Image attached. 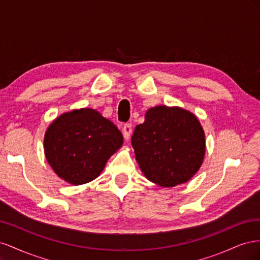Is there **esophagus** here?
Wrapping results in <instances>:
<instances>
[{
  "mask_svg": "<svg viewBox=\"0 0 260 260\" xmlns=\"http://www.w3.org/2000/svg\"><path fill=\"white\" fill-rule=\"evenodd\" d=\"M131 132H132V124L124 123V125L122 127V133H123V137L125 140H129L130 136H131Z\"/></svg>",
  "mask_w": 260,
  "mask_h": 260,
  "instance_id": "esophagus-1",
  "label": "esophagus"
}]
</instances>
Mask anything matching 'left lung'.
I'll list each match as a JSON object with an SVG mask.
<instances>
[{"label": "left lung", "mask_w": 260, "mask_h": 260, "mask_svg": "<svg viewBox=\"0 0 260 260\" xmlns=\"http://www.w3.org/2000/svg\"><path fill=\"white\" fill-rule=\"evenodd\" d=\"M144 176L160 186L190 180L205 156V133L195 115L180 107L155 106L145 114L131 138Z\"/></svg>", "instance_id": "obj_1"}]
</instances>
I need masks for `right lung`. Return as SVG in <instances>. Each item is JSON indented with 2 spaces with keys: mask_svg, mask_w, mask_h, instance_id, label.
Returning <instances> with one entry per match:
<instances>
[{
  "mask_svg": "<svg viewBox=\"0 0 260 260\" xmlns=\"http://www.w3.org/2000/svg\"><path fill=\"white\" fill-rule=\"evenodd\" d=\"M123 138L116 125L92 108L57 117L44 136V153L59 178L80 185L100 176Z\"/></svg>",
  "mask_w": 260,
  "mask_h": 260,
  "instance_id": "add662e5",
  "label": "right lung"
}]
</instances>
